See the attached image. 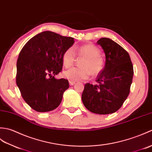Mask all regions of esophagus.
Segmentation results:
<instances>
[{"label":"esophagus","instance_id":"obj_1","mask_svg":"<svg viewBox=\"0 0 152 152\" xmlns=\"http://www.w3.org/2000/svg\"><path fill=\"white\" fill-rule=\"evenodd\" d=\"M69 83L70 85L72 86V85H74V84L75 83V81H72V80H69Z\"/></svg>","mask_w":152,"mask_h":152}]
</instances>
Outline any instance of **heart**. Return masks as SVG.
I'll return each instance as SVG.
<instances>
[{
    "mask_svg": "<svg viewBox=\"0 0 152 152\" xmlns=\"http://www.w3.org/2000/svg\"><path fill=\"white\" fill-rule=\"evenodd\" d=\"M79 56L84 57L80 63L82 67H73L64 73L66 78L72 81L85 80L89 78L91 73L97 75L102 72L104 66V60L99 55L100 50L92 44L82 45L77 49ZM75 52L73 48L66 49L62 55V63L67 68L72 66L75 60Z\"/></svg>",
    "mask_w": 152,
    "mask_h": 152,
    "instance_id": "1",
    "label": "heart"
}]
</instances>
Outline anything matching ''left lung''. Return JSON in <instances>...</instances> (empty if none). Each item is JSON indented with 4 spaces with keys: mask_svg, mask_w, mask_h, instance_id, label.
I'll return each instance as SVG.
<instances>
[{
    "mask_svg": "<svg viewBox=\"0 0 152 152\" xmlns=\"http://www.w3.org/2000/svg\"><path fill=\"white\" fill-rule=\"evenodd\" d=\"M97 44L105 54V65L97 77L96 85L85 84L82 101L90 112L109 114L120 109L129 96L133 66L129 53L113 40L102 38Z\"/></svg>",
    "mask_w": 152,
    "mask_h": 152,
    "instance_id": "obj_1",
    "label": "left lung"
}]
</instances>
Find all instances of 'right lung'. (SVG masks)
I'll return each mask as SVG.
<instances>
[{"label": "right lung", "instance_id": "right-lung-1", "mask_svg": "<svg viewBox=\"0 0 152 152\" xmlns=\"http://www.w3.org/2000/svg\"><path fill=\"white\" fill-rule=\"evenodd\" d=\"M74 39L45 31L26 42L17 61L16 84L25 102L37 112L53 110L59 106L68 80L56 79L61 72L62 55Z\"/></svg>", "mask_w": 152, "mask_h": 152}]
</instances>
